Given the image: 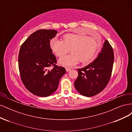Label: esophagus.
Segmentation results:
<instances>
[{
	"label": "esophagus",
	"instance_id": "1",
	"mask_svg": "<svg viewBox=\"0 0 132 132\" xmlns=\"http://www.w3.org/2000/svg\"><path fill=\"white\" fill-rule=\"evenodd\" d=\"M65 70H66L67 72H68V71H69L71 70V69L70 68H66Z\"/></svg>",
	"mask_w": 132,
	"mask_h": 132
}]
</instances>
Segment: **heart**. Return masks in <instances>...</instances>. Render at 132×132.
<instances>
[{"mask_svg":"<svg viewBox=\"0 0 132 132\" xmlns=\"http://www.w3.org/2000/svg\"><path fill=\"white\" fill-rule=\"evenodd\" d=\"M51 47L58 57H61L69 52L72 53L59 59V64L64 67L74 65L79 62L87 64L95 59L101 47V39L98 36L88 37L80 34H69L64 37L63 41L53 39Z\"/></svg>","mask_w":132,"mask_h":132,"instance_id":"obj_1","label":"heart"}]
</instances>
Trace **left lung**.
<instances>
[{
	"mask_svg": "<svg viewBox=\"0 0 132 132\" xmlns=\"http://www.w3.org/2000/svg\"><path fill=\"white\" fill-rule=\"evenodd\" d=\"M113 62V48L105 39L97 58L89 65L77 69L78 77L74 82L75 89L86 97L93 96L100 93L109 82Z\"/></svg>",
	"mask_w": 132,
	"mask_h": 132,
	"instance_id": "1",
	"label": "left lung"
}]
</instances>
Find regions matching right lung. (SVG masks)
Instances as JSON below:
<instances>
[{"label": "right lung", "mask_w": 132, "mask_h": 132, "mask_svg": "<svg viewBox=\"0 0 132 132\" xmlns=\"http://www.w3.org/2000/svg\"><path fill=\"white\" fill-rule=\"evenodd\" d=\"M58 32L39 30L32 34L23 43L19 54V69L26 88L40 97L50 96L57 90L60 79L66 73L64 68L55 65L50 41ZM54 66L49 70L47 68Z\"/></svg>", "instance_id": "obj_1"}]
</instances>
